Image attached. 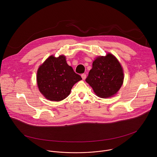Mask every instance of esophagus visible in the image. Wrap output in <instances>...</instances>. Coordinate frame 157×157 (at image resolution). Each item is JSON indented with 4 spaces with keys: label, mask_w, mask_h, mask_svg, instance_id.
<instances>
[{
    "label": "esophagus",
    "mask_w": 157,
    "mask_h": 157,
    "mask_svg": "<svg viewBox=\"0 0 157 157\" xmlns=\"http://www.w3.org/2000/svg\"><path fill=\"white\" fill-rule=\"evenodd\" d=\"M81 78H82V79L83 80H85L86 78V74H82V75H81Z\"/></svg>",
    "instance_id": "1"
}]
</instances>
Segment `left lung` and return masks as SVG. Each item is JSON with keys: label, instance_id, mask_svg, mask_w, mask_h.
Here are the masks:
<instances>
[{"label": "left lung", "instance_id": "8db88e82", "mask_svg": "<svg viewBox=\"0 0 157 157\" xmlns=\"http://www.w3.org/2000/svg\"><path fill=\"white\" fill-rule=\"evenodd\" d=\"M124 79L123 68L117 58L112 53L98 56L93 62L86 81L101 98L113 97L120 90Z\"/></svg>", "mask_w": 157, "mask_h": 157}]
</instances>
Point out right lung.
Masks as SVG:
<instances>
[{
	"label": "right lung",
	"mask_w": 157,
	"mask_h": 157,
	"mask_svg": "<svg viewBox=\"0 0 157 157\" xmlns=\"http://www.w3.org/2000/svg\"><path fill=\"white\" fill-rule=\"evenodd\" d=\"M82 79L66 63L63 55L50 56L37 70L36 84L41 94L51 101H61L68 97L73 86Z\"/></svg>",
	"instance_id": "add662e5"
}]
</instances>
